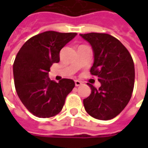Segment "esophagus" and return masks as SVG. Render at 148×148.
<instances>
[{"mask_svg":"<svg viewBox=\"0 0 148 148\" xmlns=\"http://www.w3.org/2000/svg\"><path fill=\"white\" fill-rule=\"evenodd\" d=\"M74 82H75V86H80L81 85H82V82L78 80H75Z\"/></svg>","mask_w":148,"mask_h":148,"instance_id":"34e87169","label":"esophagus"}]
</instances>
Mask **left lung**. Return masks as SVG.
<instances>
[{
  "mask_svg": "<svg viewBox=\"0 0 148 148\" xmlns=\"http://www.w3.org/2000/svg\"><path fill=\"white\" fill-rule=\"evenodd\" d=\"M93 52L90 73L98 77L99 89L87 83L91 93L83 100L86 111L93 118L108 121L120 114L133 91L135 67L127 48L109 34H80Z\"/></svg>",
  "mask_w": 148,
  "mask_h": 148,
  "instance_id": "8db88e82",
  "label": "left lung"
}]
</instances>
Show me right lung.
<instances>
[{"label":"right lung","mask_w":148,"mask_h":148,"mask_svg":"<svg viewBox=\"0 0 148 148\" xmlns=\"http://www.w3.org/2000/svg\"><path fill=\"white\" fill-rule=\"evenodd\" d=\"M76 36L44 32L30 38L17 53L13 64L15 87L21 102L34 116L49 118L59 113L75 86L68 78L51 81L48 73L51 65L60 60L61 49Z\"/></svg>","instance_id":"right-lung-1"}]
</instances>
